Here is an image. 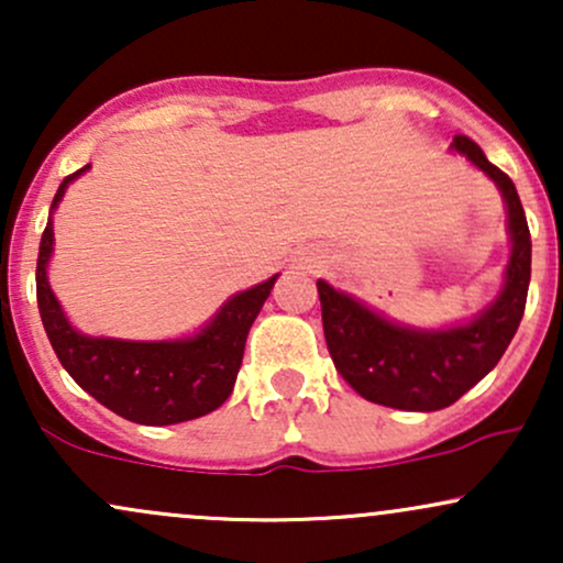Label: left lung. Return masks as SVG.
Listing matches in <instances>:
<instances>
[{
  "label": "left lung",
  "instance_id": "8db88e82",
  "mask_svg": "<svg viewBox=\"0 0 563 563\" xmlns=\"http://www.w3.org/2000/svg\"><path fill=\"white\" fill-rule=\"evenodd\" d=\"M452 147L493 177L508 203L514 249L506 286L493 307L450 331H410L318 280L322 331L335 371L360 397L397 410L431 412L457 402L497 365L527 307L532 238L519 192L508 174L489 164L482 147L466 134H455Z\"/></svg>",
  "mask_w": 563,
  "mask_h": 563
}]
</instances>
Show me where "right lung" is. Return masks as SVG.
I'll list each match as a JSON object with an SVG mask.
<instances>
[{
	"instance_id": "add662e5",
	"label": "right lung",
	"mask_w": 563,
	"mask_h": 563,
	"mask_svg": "<svg viewBox=\"0 0 563 563\" xmlns=\"http://www.w3.org/2000/svg\"><path fill=\"white\" fill-rule=\"evenodd\" d=\"M68 174L57 187L53 209L63 198ZM53 222L42 232L36 260V301L44 331L68 376L100 405L132 423L169 426L217 410L232 394L243 363L245 339L273 290L275 277L232 296L209 325L183 341L89 339L74 331L47 283L53 254Z\"/></svg>"
}]
</instances>
